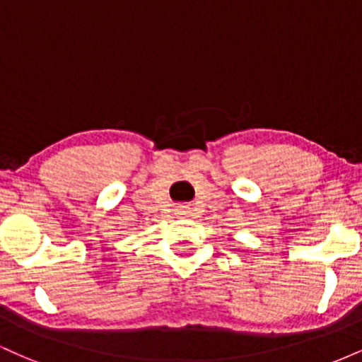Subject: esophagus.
<instances>
[{
    "mask_svg": "<svg viewBox=\"0 0 362 362\" xmlns=\"http://www.w3.org/2000/svg\"><path fill=\"white\" fill-rule=\"evenodd\" d=\"M187 209H189V207H187V206H178V213H180V214L189 213V211H187Z\"/></svg>",
    "mask_w": 362,
    "mask_h": 362,
    "instance_id": "34e87169",
    "label": "esophagus"
}]
</instances>
